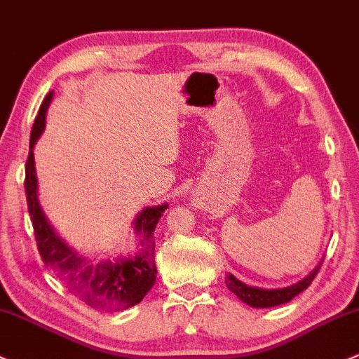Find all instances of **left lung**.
Wrapping results in <instances>:
<instances>
[{
	"label": "left lung",
	"instance_id": "8db88e82",
	"mask_svg": "<svg viewBox=\"0 0 359 359\" xmlns=\"http://www.w3.org/2000/svg\"><path fill=\"white\" fill-rule=\"evenodd\" d=\"M318 269H320V264H318L317 269L313 271L312 274L306 276L305 279H302L297 285L288 286V288L281 290H262V288H252V286L243 285L242 281H238L233 274H228L224 283H226V288L235 293L237 297L247 305L255 306V309H269V306H278L283 305V303H288L293 300L297 294H300L303 290L309 288L312 285V281L317 276Z\"/></svg>",
	"mask_w": 359,
	"mask_h": 359
}]
</instances>
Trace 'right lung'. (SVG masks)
<instances>
[{"instance_id":"obj_1","label":"right lung","mask_w":359,"mask_h":359,"mask_svg":"<svg viewBox=\"0 0 359 359\" xmlns=\"http://www.w3.org/2000/svg\"><path fill=\"white\" fill-rule=\"evenodd\" d=\"M50 98L53 92L47 93L35 117L32 135H30L29 158L25 165V184H23L39 254L42 262L56 273L71 293L80 297L90 306L102 310H126L143 300L144 294L155 285L156 266L153 231L168 204L147 208L140 212L135 226L137 233L143 237V242L141 249L131 257L92 264L88 259L80 257L76 252L71 250L47 223L37 199V177H35L32 148L46 128V112Z\"/></svg>"}]
</instances>
